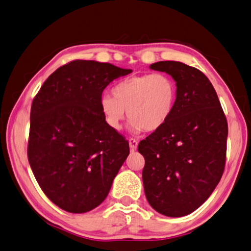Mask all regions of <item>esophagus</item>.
I'll return each mask as SVG.
<instances>
[{"label": "esophagus", "mask_w": 251, "mask_h": 251, "mask_svg": "<svg viewBox=\"0 0 251 251\" xmlns=\"http://www.w3.org/2000/svg\"><path fill=\"white\" fill-rule=\"evenodd\" d=\"M129 145H130L131 151H135L136 149H138L139 142L136 141L135 139H130V140H129Z\"/></svg>", "instance_id": "34e87169"}]
</instances>
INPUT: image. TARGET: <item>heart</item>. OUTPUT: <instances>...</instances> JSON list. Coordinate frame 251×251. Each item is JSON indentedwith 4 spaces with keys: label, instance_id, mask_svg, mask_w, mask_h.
Returning a JSON list of instances; mask_svg holds the SVG:
<instances>
[{
    "label": "heart",
    "instance_id": "heart-1",
    "mask_svg": "<svg viewBox=\"0 0 251 251\" xmlns=\"http://www.w3.org/2000/svg\"><path fill=\"white\" fill-rule=\"evenodd\" d=\"M177 84L167 74L136 75L122 79L112 88V97L102 95L100 110L111 129L119 131L126 116L135 133L154 132L167 124L176 108Z\"/></svg>",
    "mask_w": 251,
    "mask_h": 251
}]
</instances>
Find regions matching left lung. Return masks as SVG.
I'll return each mask as SVG.
<instances>
[{"instance_id": "1", "label": "left lung", "mask_w": 251, "mask_h": 251, "mask_svg": "<svg viewBox=\"0 0 251 251\" xmlns=\"http://www.w3.org/2000/svg\"><path fill=\"white\" fill-rule=\"evenodd\" d=\"M150 69L169 74L177 84L173 116L139 144L146 199L158 213L180 217L204 203L224 172L228 127L216 92L204 74L178 61Z\"/></svg>"}]
</instances>
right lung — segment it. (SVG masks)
Returning <instances> with one entry per match:
<instances>
[{"instance_id": "1", "label": "right lung", "mask_w": 251, "mask_h": 251, "mask_svg": "<svg viewBox=\"0 0 251 251\" xmlns=\"http://www.w3.org/2000/svg\"><path fill=\"white\" fill-rule=\"evenodd\" d=\"M131 72L75 60L54 71L32 100L28 160L45 195L64 211L85 213L100 204L130 153L99 100L113 79Z\"/></svg>"}]
</instances>
